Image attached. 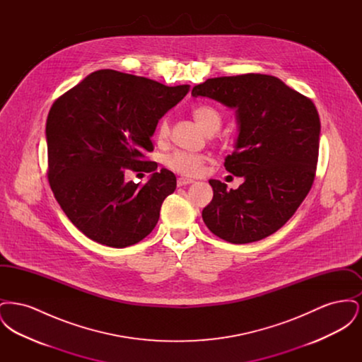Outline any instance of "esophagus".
<instances>
[{
  "label": "esophagus",
  "mask_w": 362,
  "mask_h": 362,
  "mask_svg": "<svg viewBox=\"0 0 362 362\" xmlns=\"http://www.w3.org/2000/svg\"><path fill=\"white\" fill-rule=\"evenodd\" d=\"M191 183H194V180L189 179V177H179V179H177V186H179V187L187 186V185H191Z\"/></svg>",
  "instance_id": "34e87169"
}]
</instances>
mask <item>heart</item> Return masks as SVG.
Returning <instances> with one entry per match:
<instances>
[{
	"label": "heart",
	"instance_id": "heart-1",
	"mask_svg": "<svg viewBox=\"0 0 362 362\" xmlns=\"http://www.w3.org/2000/svg\"><path fill=\"white\" fill-rule=\"evenodd\" d=\"M192 117L209 134L216 133L223 124V114L220 112V110H217L213 105L204 104V105L195 107L192 110ZM156 136L158 141H164L170 136V121L167 117H164L161 121L158 122ZM206 160L205 155L177 151V152H173V155L168 156L165 163L175 173H182L186 176H197L204 171Z\"/></svg>",
	"mask_w": 362,
	"mask_h": 362
}]
</instances>
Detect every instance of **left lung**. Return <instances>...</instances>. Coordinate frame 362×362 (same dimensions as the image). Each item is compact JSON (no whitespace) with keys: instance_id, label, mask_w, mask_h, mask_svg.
I'll return each instance as SVG.
<instances>
[{"instance_id":"8db88e82","label":"left lung","mask_w":362,"mask_h":362,"mask_svg":"<svg viewBox=\"0 0 362 362\" xmlns=\"http://www.w3.org/2000/svg\"><path fill=\"white\" fill-rule=\"evenodd\" d=\"M236 108L239 137L225 158L228 173L243 176L238 189L209 180L213 199L202 210L211 233L233 244L262 240L296 213L315 180L320 119L310 98L269 74L207 78L192 88Z\"/></svg>"}]
</instances>
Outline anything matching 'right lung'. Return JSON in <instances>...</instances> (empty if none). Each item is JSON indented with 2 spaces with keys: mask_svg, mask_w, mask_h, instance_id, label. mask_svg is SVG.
Wrapping results in <instances>:
<instances>
[{
  "mask_svg": "<svg viewBox=\"0 0 362 362\" xmlns=\"http://www.w3.org/2000/svg\"><path fill=\"white\" fill-rule=\"evenodd\" d=\"M189 89L103 69L54 102L46 123L47 177L57 202L86 238L124 248L153 230L176 176L161 168L141 185L126 182L124 170H155L145 153L153 151L157 122Z\"/></svg>",
  "mask_w": 362,
  "mask_h": 362,
  "instance_id": "1",
  "label": "right lung"
}]
</instances>
